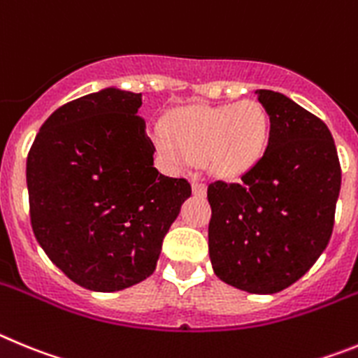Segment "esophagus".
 <instances>
[{
	"label": "esophagus",
	"instance_id": "esophagus-1",
	"mask_svg": "<svg viewBox=\"0 0 358 358\" xmlns=\"http://www.w3.org/2000/svg\"><path fill=\"white\" fill-rule=\"evenodd\" d=\"M192 194H194L196 198L207 196V187H205V183L198 182V180H192Z\"/></svg>",
	"mask_w": 358,
	"mask_h": 358
}]
</instances>
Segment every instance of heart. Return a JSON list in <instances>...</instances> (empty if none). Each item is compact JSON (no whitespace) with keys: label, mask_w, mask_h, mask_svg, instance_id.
Listing matches in <instances>:
<instances>
[{"label":"heart","mask_w":358,"mask_h":358,"mask_svg":"<svg viewBox=\"0 0 358 358\" xmlns=\"http://www.w3.org/2000/svg\"><path fill=\"white\" fill-rule=\"evenodd\" d=\"M269 127L267 112L251 99L224 107L196 105L167 119L166 134L157 135L155 144L175 166L203 160L208 175L234 180L262 159Z\"/></svg>","instance_id":"1"}]
</instances>
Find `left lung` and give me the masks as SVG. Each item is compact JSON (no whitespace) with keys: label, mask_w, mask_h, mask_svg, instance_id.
<instances>
[{"label":"left lung","mask_w":358,"mask_h":358,"mask_svg":"<svg viewBox=\"0 0 358 358\" xmlns=\"http://www.w3.org/2000/svg\"><path fill=\"white\" fill-rule=\"evenodd\" d=\"M269 143L241 183L208 185V253L219 280L275 294L314 266L330 241L341 166L330 130L287 96L255 91Z\"/></svg>","instance_id":"8db88e82"}]
</instances>
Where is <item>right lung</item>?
I'll return each mask as SVG.
<instances>
[{
	"mask_svg": "<svg viewBox=\"0 0 358 358\" xmlns=\"http://www.w3.org/2000/svg\"><path fill=\"white\" fill-rule=\"evenodd\" d=\"M143 94L107 87L69 101L41 127L27 160L30 219L51 262L89 291L153 275L191 185L153 167L137 115Z\"/></svg>",
	"mask_w": 358,
	"mask_h": 358,
	"instance_id": "1",
	"label": "right lung"
}]
</instances>
